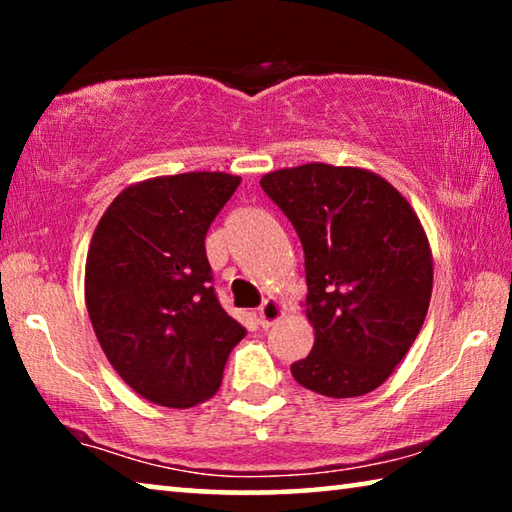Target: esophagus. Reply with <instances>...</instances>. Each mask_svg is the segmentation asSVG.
<instances>
[{
	"instance_id": "obj_1",
	"label": "esophagus",
	"mask_w": 512,
	"mask_h": 512,
	"mask_svg": "<svg viewBox=\"0 0 512 512\" xmlns=\"http://www.w3.org/2000/svg\"><path fill=\"white\" fill-rule=\"evenodd\" d=\"M284 311H287V307H284V302L280 298L264 300L262 307H259V325H262L264 329L275 325L277 320L284 316Z\"/></svg>"
}]
</instances>
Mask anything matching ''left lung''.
I'll list each match as a JSON object with an SVG mask.
<instances>
[{
    "instance_id": "left-lung-1",
    "label": "left lung",
    "mask_w": 512,
    "mask_h": 512,
    "mask_svg": "<svg viewBox=\"0 0 512 512\" xmlns=\"http://www.w3.org/2000/svg\"><path fill=\"white\" fill-rule=\"evenodd\" d=\"M305 250L314 348L291 363L309 391L359 397L393 375L420 334L433 289L427 232L411 203L361 167L309 162L259 180Z\"/></svg>"
}]
</instances>
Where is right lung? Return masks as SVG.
I'll use <instances>...</instances> for the list:
<instances>
[{
    "instance_id": "1",
    "label": "right lung",
    "mask_w": 512,
    "mask_h": 512,
    "mask_svg": "<svg viewBox=\"0 0 512 512\" xmlns=\"http://www.w3.org/2000/svg\"><path fill=\"white\" fill-rule=\"evenodd\" d=\"M241 178L158 176L103 212L85 262V305L110 366L137 395L189 409L219 391L246 329L216 300L205 235Z\"/></svg>"
}]
</instances>
